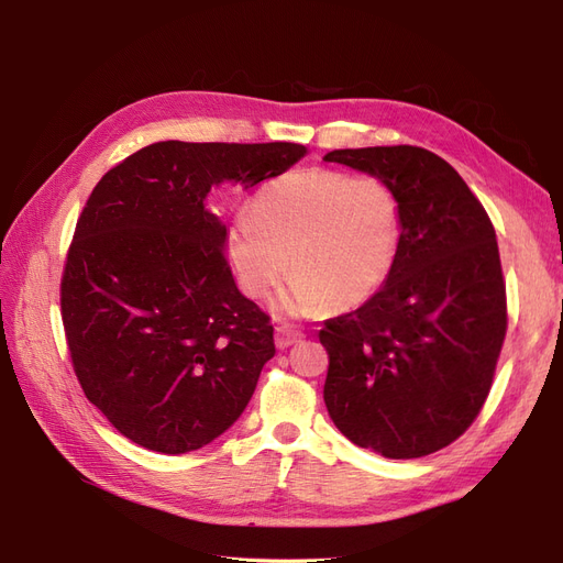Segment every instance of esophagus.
Instances as JSON below:
<instances>
[{
	"label": "esophagus",
	"instance_id": "obj_1",
	"mask_svg": "<svg viewBox=\"0 0 563 563\" xmlns=\"http://www.w3.org/2000/svg\"><path fill=\"white\" fill-rule=\"evenodd\" d=\"M300 338H302V333L296 331L294 327H286V323H284V327L275 329V345L279 350H286V347L300 343Z\"/></svg>",
	"mask_w": 563,
	"mask_h": 563
}]
</instances>
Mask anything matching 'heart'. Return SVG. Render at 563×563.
<instances>
[{
	"label": "heart",
	"mask_w": 563,
	"mask_h": 563,
	"mask_svg": "<svg viewBox=\"0 0 563 563\" xmlns=\"http://www.w3.org/2000/svg\"><path fill=\"white\" fill-rule=\"evenodd\" d=\"M401 228V201L383 178L305 168L265 185L249 216L232 220L225 246L236 282L255 300L275 291L291 265L277 310L314 317L380 291Z\"/></svg>",
	"instance_id": "obj_1"
}]
</instances>
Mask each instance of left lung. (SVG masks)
<instances>
[{"mask_svg": "<svg viewBox=\"0 0 563 563\" xmlns=\"http://www.w3.org/2000/svg\"><path fill=\"white\" fill-rule=\"evenodd\" d=\"M383 178L404 211L397 263L360 310L323 321V401L352 444L408 460L479 416L507 331L496 230L455 168L413 145L333 150Z\"/></svg>", "mask_w": 563, "mask_h": 563, "instance_id": "1", "label": "left lung"}]
</instances>
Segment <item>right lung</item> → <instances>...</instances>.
I'll return each instance as SVG.
<instances>
[{
    "mask_svg": "<svg viewBox=\"0 0 563 563\" xmlns=\"http://www.w3.org/2000/svg\"><path fill=\"white\" fill-rule=\"evenodd\" d=\"M305 155L298 143L164 141L93 187L67 251L63 327L84 395L133 444L197 451L244 413L275 329L236 288L207 197Z\"/></svg>",
    "mask_w": 563,
    "mask_h": 563,
    "instance_id": "1",
    "label": "right lung"
}]
</instances>
